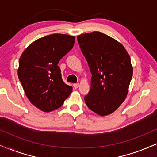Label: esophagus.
I'll use <instances>...</instances> for the list:
<instances>
[{"instance_id":"obj_1","label":"esophagus","mask_w":157,"mask_h":157,"mask_svg":"<svg viewBox=\"0 0 157 157\" xmlns=\"http://www.w3.org/2000/svg\"><path fill=\"white\" fill-rule=\"evenodd\" d=\"M73 86H74V88H75V89H77V88L79 87V83H75L73 85Z\"/></svg>"}]
</instances>
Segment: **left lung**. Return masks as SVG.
<instances>
[{
  "label": "left lung",
  "mask_w": 157,
  "mask_h": 157,
  "mask_svg": "<svg viewBox=\"0 0 157 157\" xmlns=\"http://www.w3.org/2000/svg\"><path fill=\"white\" fill-rule=\"evenodd\" d=\"M77 41L92 75L85 102L97 114L109 115L127 97L133 75L130 56L120 43L100 32L78 35Z\"/></svg>",
  "instance_id": "left-lung-1"
}]
</instances>
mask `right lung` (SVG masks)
<instances>
[{
	"label": "right lung",
	"instance_id": "obj_1",
	"mask_svg": "<svg viewBox=\"0 0 157 157\" xmlns=\"http://www.w3.org/2000/svg\"><path fill=\"white\" fill-rule=\"evenodd\" d=\"M75 37L53 34L34 41L19 60L18 78L27 98L45 112L58 109L72 91L62 80L59 61L75 44Z\"/></svg>",
	"mask_w": 157,
	"mask_h": 157
}]
</instances>
